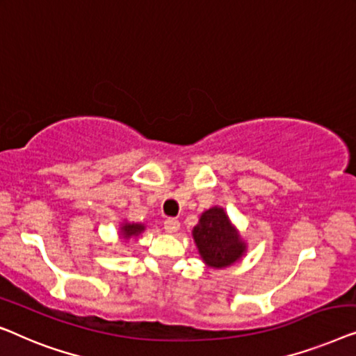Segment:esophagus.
Masks as SVG:
<instances>
[{
    "instance_id": "34e87169",
    "label": "esophagus",
    "mask_w": 356,
    "mask_h": 356,
    "mask_svg": "<svg viewBox=\"0 0 356 356\" xmlns=\"http://www.w3.org/2000/svg\"><path fill=\"white\" fill-rule=\"evenodd\" d=\"M179 227H180V222L177 221V219L169 218V219H166V221H164V230H166L168 234H176Z\"/></svg>"
}]
</instances>
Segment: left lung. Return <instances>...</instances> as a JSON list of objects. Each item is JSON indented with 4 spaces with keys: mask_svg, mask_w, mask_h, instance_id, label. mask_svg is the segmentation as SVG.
<instances>
[{
    "mask_svg": "<svg viewBox=\"0 0 356 356\" xmlns=\"http://www.w3.org/2000/svg\"><path fill=\"white\" fill-rule=\"evenodd\" d=\"M192 235L200 257L209 268H227L238 261L247 250V243L221 207H213L202 213Z\"/></svg>",
    "mask_w": 356,
    "mask_h": 356,
    "instance_id": "obj_1",
    "label": "left lung"
}]
</instances>
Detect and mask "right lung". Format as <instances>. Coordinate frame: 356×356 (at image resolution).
I'll return each mask as SVG.
<instances>
[{
	"mask_svg": "<svg viewBox=\"0 0 356 356\" xmlns=\"http://www.w3.org/2000/svg\"><path fill=\"white\" fill-rule=\"evenodd\" d=\"M145 230V224H137V222H127L124 221L121 224V235L122 238H130V237H137L138 234H142Z\"/></svg>",
	"mask_w": 356,
	"mask_h": 356,
	"instance_id": "add662e5",
	"label": "right lung"
}]
</instances>
